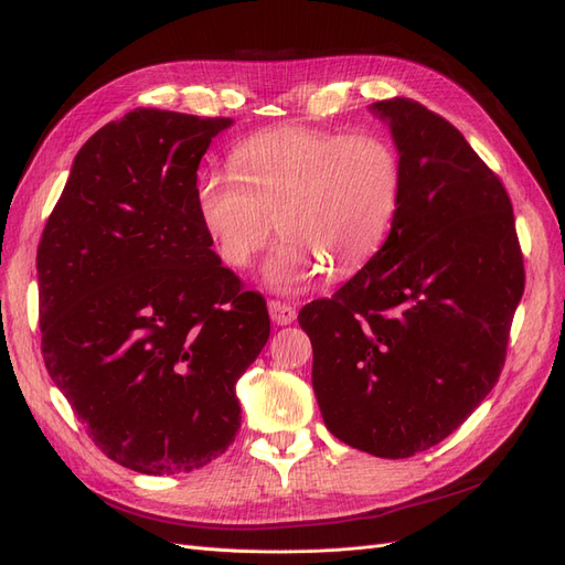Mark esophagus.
I'll use <instances>...</instances> for the list:
<instances>
[{
	"instance_id": "esophagus-1",
	"label": "esophagus",
	"mask_w": 565,
	"mask_h": 565,
	"mask_svg": "<svg viewBox=\"0 0 565 565\" xmlns=\"http://www.w3.org/2000/svg\"><path fill=\"white\" fill-rule=\"evenodd\" d=\"M268 313H270V320L276 322V324H289V322L297 320V309H295V306L276 301V299L268 301Z\"/></svg>"
}]
</instances>
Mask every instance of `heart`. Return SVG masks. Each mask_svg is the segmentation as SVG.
<instances>
[{"mask_svg": "<svg viewBox=\"0 0 565 565\" xmlns=\"http://www.w3.org/2000/svg\"><path fill=\"white\" fill-rule=\"evenodd\" d=\"M233 174L198 179L195 207L221 259L252 266L273 231L285 235L266 262L276 292H295L322 268L353 276L377 254L398 214L403 162L377 134L282 127L237 143Z\"/></svg>", "mask_w": 565, "mask_h": 565, "instance_id": "b5f03b06", "label": "heart"}]
</instances>
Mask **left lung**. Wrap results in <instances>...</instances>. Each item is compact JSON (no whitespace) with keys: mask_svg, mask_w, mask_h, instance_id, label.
<instances>
[{"mask_svg":"<svg viewBox=\"0 0 565 565\" xmlns=\"http://www.w3.org/2000/svg\"><path fill=\"white\" fill-rule=\"evenodd\" d=\"M388 122L403 193L374 259L299 311L324 426L386 459L434 448L498 384L525 270L498 174L448 119L409 98Z\"/></svg>","mask_w":565,"mask_h":565,"instance_id":"8db88e82","label":"left lung"}]
</instances>
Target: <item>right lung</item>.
<instances>
[{
	"mask_svg": "<svg viewBox=\"0 0 565 565\" xmlns=\"http://www.w3.org/2000/svg\"><path fill=\"white\" fill-rule=\"evenodd\" d=\"M228 117L136 108L75 156L38 247L42 355L89 438L148 476L193 471L241 429L235 382L266 299L212 249L198 167Z\"/></svg>",
	"mask_w": 565,
	"mask_h": 565,
	"instance_id": "1",
	"label": "right lung"
}]
</instances>
